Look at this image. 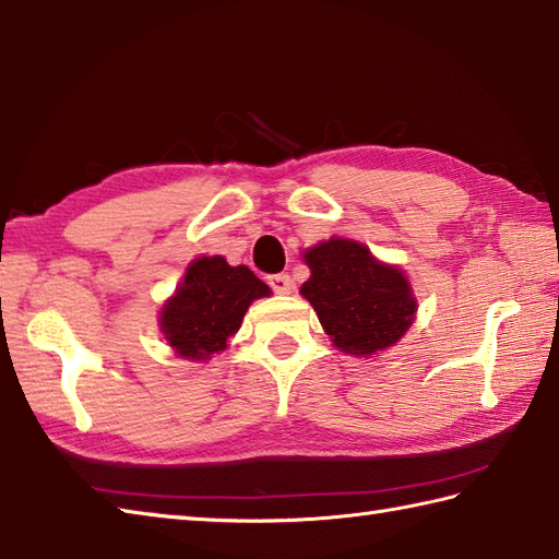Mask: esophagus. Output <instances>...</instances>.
<instances>
[{
  "label": "esophagus",
  "instance_id": "esophagus-1",
  "mask_svg": "<svg viewBox=\"0 0 559 559\" xmlns=\"http://www.w3.org/2000/svg\"><path fill=\"white\" fill-rule=\"evenodd\" d=\"M267 284L272 287V292H277V294H289L294 289V282L287 275V272H280V275H270Z\"/></svg>",
  "mask_w": 559,
  "mask_h": 559
}]
</instances>
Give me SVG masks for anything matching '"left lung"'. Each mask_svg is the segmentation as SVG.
Here are the masks:
<instances>
[{
    "mask_svg": "<svg viewBox=\"0 0 559 559\" xmlns=\"http://www.w3.org/2000/svg\"><path fill=\"white\" fill-rule=\"evenodd\" d=\"M311 267L301 294L333 343L349 355H373L401 340L417 311L403 272L376 260L367 246L330 238L304 253Z\"/></svg>",
    "mask_w": 559,
    "mask_h": 559,
    "instance_id": "obj_1",
    "label": "left lung"
}]
</instances>
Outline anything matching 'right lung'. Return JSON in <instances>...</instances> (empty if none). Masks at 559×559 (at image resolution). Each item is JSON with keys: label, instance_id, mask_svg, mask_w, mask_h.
<instances>
[{"label": "right lung", "instance_id": "obj_1", "mask_svg": "<svg viewBox=\"0 0 559 559\" xmlns=\"http://www.w3.org/2000/svg\"><path fill=\"white\" fill-rule=\"evenodd\" d=\"M267 294V284L246 265L231 267L222 255L200 258L164 306L162 330L180 357L207 359L241 328L250 301Z\"/></svg>", "mask_w": 559, "mask_h": 559}]
</instances>
